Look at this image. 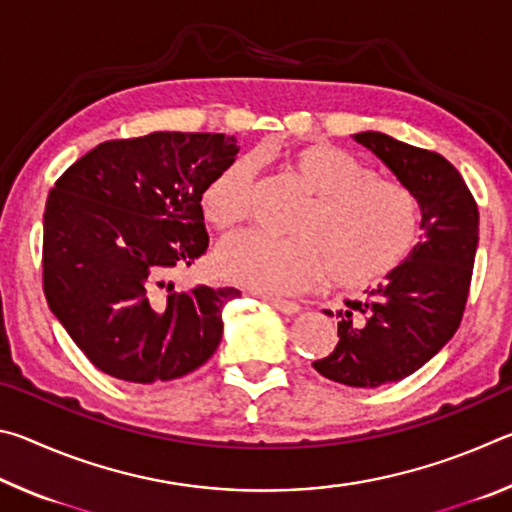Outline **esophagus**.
Wrapping results in <instances>:
<instances>
[{"label":"esophagus","instance_id":"esophagus-1","mask_svg":"<svg viewBox=\"0 0 512 512\" xmlns=\"http://www.w3.org/2000/svg\"><path fill=\"white\" fill-rule=\"evenodd\" d=\"M262 300H266L273 309L282 311V314H298L300 311V305L293 300H284V298H275V296H262Z\"/></svg>","mask_w":512,"mask_h":512}]
</instances>
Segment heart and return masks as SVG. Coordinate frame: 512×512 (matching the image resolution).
Returning <instances> with one entry per match:
<instances>
[{"label": "heart", "mask_w": 512, "mask_h": 512, "mask_svg": "<svg viewBox=\"0 0 512 512\" xmlns=\"http://www.w3.org/2000/svg\"><path fill=\"white\" fill-rule=\"evenodd\" d=\"M289 169L314 198L296 223L298 237L250 230L225 239L216 268L241 287L293 293L332 275L343 289H363L404 264L418 241L420 205L409 187L375 171L339 146L314 142L287 153ZM257 167L230 160L201 194L205 219L219 230L246 223L255 210Z\"/></svg>", "instance_id": "1"}]
</instances>
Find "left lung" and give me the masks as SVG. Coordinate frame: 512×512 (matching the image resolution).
<instances>
[{
	"label": "left lung",
	"mask_w": 512,
	"mask_h": 512,
	"mask_svg": "<svg viewBox=\"0 0 512 512\" xmlns=\"http://www.w3.org/2000/svg\"><path fill=\"white\" fill-rule=\"evenodd\" d=\"M352 137L415 194L424 232L384 284L336 311L339 343L314 361L327 379L377 388L413 375L461 325L479 246V207L443 155L375 131Z\"/></svg>",
	"instance_id": "left-lung-1"
}]
</instances>
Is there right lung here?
Wrapping results in <instances>:
<instances>
[{"mask_svg": "<svg viewBox=\"0 0 512 512\" xmlns=\"http://www.w3.org/2000/svg\"><path fill=\"white\" fill-rule=\"evenodd\" d=\"M223 133L110 140L76 160L49 192L42 287L49 309L94 366L155 384L212 357L235 287L176 289L169 277L201 257V194L235 160Z\"/></svg>", "mask_w": 512, "mask_h": 512, "instance_id": "1", "label": "right lung"}]
</instances>
